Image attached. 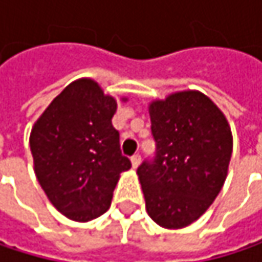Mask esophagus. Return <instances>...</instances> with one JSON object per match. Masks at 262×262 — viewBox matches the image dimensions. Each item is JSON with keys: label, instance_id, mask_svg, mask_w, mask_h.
<instances>
[{"label": "esophagus", "instance_id": "34e87169", "mask_svg": "<svg viewBox=\"0 0 262 262\" xmlns=\"http://www.w3.org/2000/svg\"><path fill=\"white\" fill-rule=\"evenodd\" d=\"M130 161H132V167H133V168H138V165L141 164V156L136 153V155H133V156H132Z\"/></svg>", "mask_w": 262, "mask_h": 262}]
</instances>
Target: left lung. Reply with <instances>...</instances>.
Here are the masks:
<instances>
[{
	"label": "left lung",
	"mask_w": 262,
	"mask_h": 262,
	"mask_svg": "<svg viewBox=\"0 0 262 262\" xmlns=\"http://www.w3.org/2000/svg\"><path fill=\"white\" fill-rule=\"evenodd\" d=\"M156 156L138 167L151 220L165 229L195 222L223 188L232 155L225 114L199 91L170 94L148 106Z\"/></svg>",
	"instance_id": "1"
}]
</instances>
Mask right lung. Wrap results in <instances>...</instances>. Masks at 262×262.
<instances>
[{"label":"right lung","mask_w":262,"mask_h":262,"mask_svg":"<svg viewBox=\"0 0 262 262\" xmlns=\"http://www.w3.org/2000/svg\"><path fill=\"white\" fill-rule=\"evenodd\" d=\"M115 111L117 100L97 81L79 79L50 103L30 133L37 181L53 206L74 222L104 214L120 174L132 167L112 126Z\"/></svg>","instance_id":"obj_1"}]
</instances>
